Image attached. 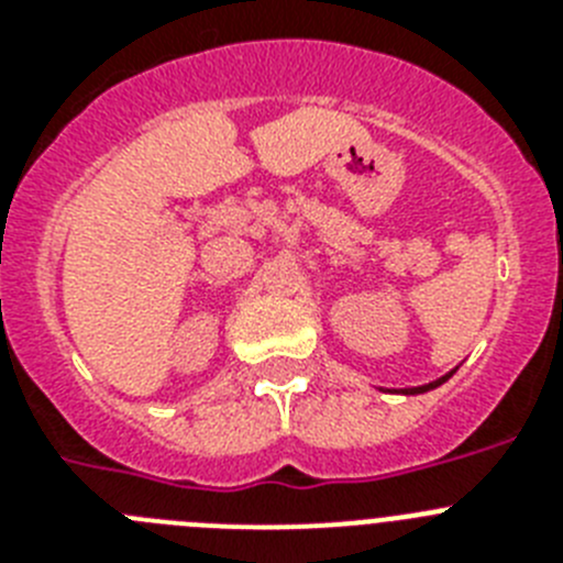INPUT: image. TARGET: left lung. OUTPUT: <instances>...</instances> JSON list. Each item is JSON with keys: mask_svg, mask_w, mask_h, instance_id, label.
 <instances>
[{"mask_svg": "<svg viewBox=\"0 0 563 563\" xmlns=\"http://www.w3.org/2000/svg\"><path fill=\"white\" fill-rule=\"evenodd\" d=\"M451 375H454V369H451L449 375H442V377H437V380L426 383V386H411V389H400V395H422V391H431V389H437V386H442V383L449 380Z\"/></svg>", "mask_w": 563, "mask_h": 563, "instance_id": "8db88e82", "label": "left lung"}]
</instances>
